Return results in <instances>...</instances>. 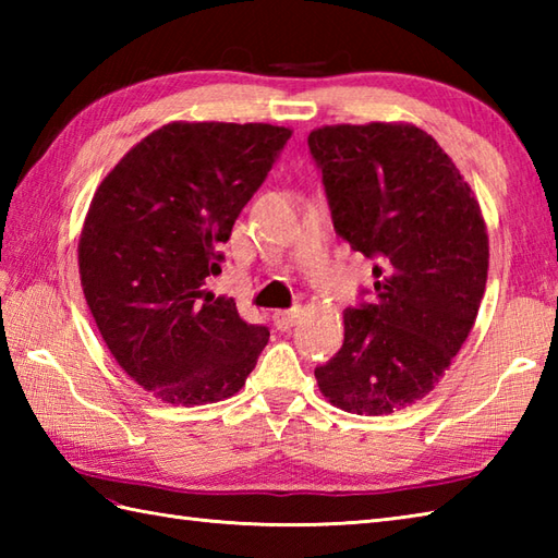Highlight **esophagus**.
<instances>
[{
    "instance_id": "34e87169",
    "label": "esophagus",
    "mask_w": 558,
    "mask_h": 558,
    "mask_svg": "<svg viewBox=\"0 0 558 558\" xmlns=\"http://www.w3.org/2000/svg\"><path fill=\"white\" fill-rule=\"evenodd\" d=\"M300 318V310H282L272 314V322H276L278 330H290Z\"/></svg>"
}]
</instances>
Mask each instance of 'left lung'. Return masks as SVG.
<instances>
[{"instance_id": "8db88e82", "label": "left lung", "mask_w": 558, "mask_h": 558, "mask_svg": "<svg viewBox=\"0 0 558 558\" xmlns=\"http://www.w3.org/2000/svg\"><path fill=\"white\" fill-rule=\"evenodd\" d=\"M336 232L376 258V304L342 314L345 340L316 366L324 398L390 414L426 398L468 340L489 270L480 201L436 144L408 122L330 124L310 134Z\"/></svg>"}]
</instances>
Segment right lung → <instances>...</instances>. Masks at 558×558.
Segmentation results:
<instances>
[{"label":"right lung","mask_w":558,"mask_h":558,"mask_svg":"<svg viewBox=\"0 0 558 558\" xmlns=\"http://www.w3.org/2000/svg\"><path fill=\"white\" fill-rule=\"evenodd\" d=\"M290 136L272 124L170 122L93 194L78 236L83 298L117 364L162 402L232 398L266 348L268 328L204 286Z\"/></svg>","instance_id":"obj_1"}]
</instances>
